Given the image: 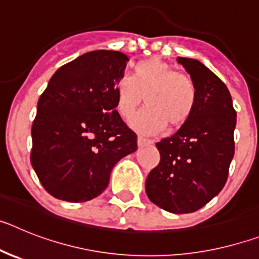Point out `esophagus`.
I'll return each mask as SVG.
<instances>
[{
	"instance_id": "obj_1",
	"label": "esophagus",
	"mask_w": 259,
	"mask_h": 259,
	"mask_svg": "<svg viewBox=\"0 0 259 259\" xmlns=\"http://www.w3.org/2000/svg\"><path fill=\"white\" fill-rule=\"evenodd\" d=\"M153 141L152 140H148L145 137L143 136H139L137 137V145L139 146H145V145H152Z\"/></svg>"
}]
</instances>
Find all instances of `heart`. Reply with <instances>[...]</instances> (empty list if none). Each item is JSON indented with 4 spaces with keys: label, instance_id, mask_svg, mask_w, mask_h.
Listing matches in <instances>:
<instances>
[{
    "label": "heart",
    "instance_id": "1",
    "mask_svg": "<svg viewBox=\"0 0 259 259\" xmlns=\"http://www.w3.org/2000/svg\"><path fill=\"white\" fill-rule=\"evenodd\" d=\"M146 107L131 122L141 134H157L163 127L179 128L188 122L197 106V87L185 74L176 72L159 58H148L132 66L131 77L115 84V107L123 119H131L141 101Z\"/></svg>",
    "mask_w": 259,
    "mask_h": 259
}]
</instances>
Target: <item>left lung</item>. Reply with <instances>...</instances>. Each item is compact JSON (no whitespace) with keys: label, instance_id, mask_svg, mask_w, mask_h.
I'll return each mask as SVG.
<instances>
[{"label":"left lung","instance_id":"8db88e82","mask_svg":"<svg viewBox=\"0 0 259 259\" xmlns=\"http://www.w3.org/2000/svg\"><path fill=\"white\" fill-rule=\"evenodd\" d=\"M176 61L197 87V106L172 136L157 143L161 161L146 178L153 203L174 214L197 211L223 189L235 154L236 111L226 84L197 59Z\"/></svg>","mask_w":259,"mask_h":259}]
</instances>
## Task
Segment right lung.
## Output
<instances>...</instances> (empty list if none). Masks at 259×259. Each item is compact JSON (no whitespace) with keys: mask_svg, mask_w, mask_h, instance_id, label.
I'll return each mask as SVG.
<instances>
[{"mask_svg":"<svg viewBox=\"0 0 259 259\" xmlns=\"http://www.w3.org/2000/svg\"><path fill=\"white\" fill-rule=\"evenodd\" d=\"M127 62L114 50L85 53L59 67L38 98L31 163L53 197H97L116 162L136 152V134L115 110V84Z\"/></svg>","mask_w":259,"mask_h":259,"instance_id":"1","label":"right lung"}]
</instances>
